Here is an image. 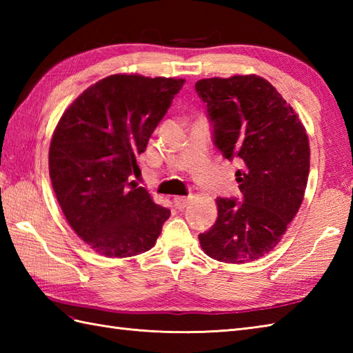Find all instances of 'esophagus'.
Returning a JSON list of instances; mask_svg holds the SVG:
<instances>
[{
  "label": "esophagus",
  "instance_id": "obj_1",
  "mask_svg": "<svg viewBox=\"0 0 353 353\" xmlns=\"http://www.w3.org/2000/svg\"><path fill=\"white\" fill-rule=\"evenodd\" d=\"M190 200H191L190 197H181V196H177V197L172 199V201H174V206L177 209H181V211L186 208V205L190 203Z\"/></svg>",
  "mask_w": 353,
  "mask_h": 353
}]
</instances>
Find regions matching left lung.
<instances>
[{
    "mask_svg": "<svg viewBox=\"0 0 353 353\" xmlns=\"http://www.w3.org/2000/svg\"><path fill=\"white\" fill-rule=\"evenodd\" d=\"M212 124L215 147L243 168L241 201L216 199L219 216L199 235L208 256L244 264L272 252L302 205L310 142L297 114L259 76L203 79L196 83Z\"/></svg>",
    "mask_w": 353,
    "mask_h": 353,
    "instance_id": "left-lung-1",
    "label": "left lung"
}]
</instances>
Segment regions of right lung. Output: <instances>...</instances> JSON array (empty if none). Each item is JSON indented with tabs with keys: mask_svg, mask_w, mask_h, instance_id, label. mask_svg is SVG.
<instances>
[{
	"mask_svg": "<svg viewBox=\"0 0 353 353\" xmlns=\"http://www.w3.org/2000/svg\"><path fill=\"white\" fill-rule=\"evenodd\" d=\"M183 83L115 74L88 88L57 123L48 156L52 190L72 230L97 253L134 256L161 235L170 209L129 177Z\"/></svg>",
	"mask_w": 353,
	"mask_h": 353,
	"instance_id": "obj_1",
	"label": "right lung"
}]
</instances>
